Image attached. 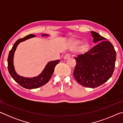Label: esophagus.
<instances>
[{
	"label": "esophagus",
	"instance_id": "esophagus-1",
	"mask_svg": "<svg viewBox=\"0 0 123 123\" xmlns=\"http://www.w3.org/2000/svg\"><path fill=\"white\" fill-rule=\"evenodd\" d=\"M70 57V54L68 53V54H66V55H64V60H68V59H69Z\"/></svg>",
	"mask_w": 123,
	"mask_h": 123
}]
</instances>
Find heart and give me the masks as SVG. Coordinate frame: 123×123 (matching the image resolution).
<instances>
[{
  "mask_svg": "<svg viewBox=\"0 0 123 123\" xmlns=\"http://www.w3.org/2000/svg\"><path fill=\"white\" fill-rule=\"evenodd\" d=\"M75 43H76V44H78V43H79V42H76Z\"/></svg>",
  "mask_w": 123,
  "mask_h": 123,
  "instance_id": "1",
  "label": "heart"
}]
</instances>
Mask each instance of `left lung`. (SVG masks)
Listing matches in <instances>:
<instances>
[{"label": "left lung", "mask_w": 123, "mask_h": 123, "mask_svg": "<svg viewBox=\"0 0 123 123\" xmlns=\"http://www.w3.org/2000/svg\"><path fill=\"white\" fill-rule=\"evenodd\" d=\"M94 43L90 50L75 57L76 64L73 75L79 84L95 88L106 82L114 72L116 53L113 45L98 33L91 31Z\"/></svg>", "instance_id": "left-lung-1"}]
</instances>
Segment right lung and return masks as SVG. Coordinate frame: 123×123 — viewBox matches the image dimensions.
Instances as JSON below:
<instances>
[{
  "label": "right lung",
  "mask_w": 123,
  "mask_h": 123,
  "mask_svg": "<svg viewBox=\"0 0 123 123\" xmlns=\"http://www.w3.org/2000/svg\"><path fill=\"white\" fill-rule=\"evenodd\" d=\"M47 35H43V36H47ZM36 36L33 34H30L27 35L26 36L23 37L22 38H20L17 41L13 47L12 48L11 50L10 51L9 56L7 59L8 62V70L9 73L11 75L12 78L14 79V80L19 84L20 86L24 87L26 89H35L39 88L43 85L46 84L48 82L54 72V68L56 64L60 62L59 60H55L54 61L49 62L45 66L44 69L43 70L42 73L37 77L32 78H26L24 77L20 76L16 73L14 68V66L13 64V55L14 51H15L16 48L18 44L20 42L25 41L30 38L35 37Z\"/></svg>",
  "instance_id": "obj_1"
}]
</instances>
